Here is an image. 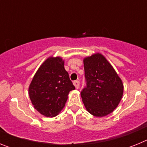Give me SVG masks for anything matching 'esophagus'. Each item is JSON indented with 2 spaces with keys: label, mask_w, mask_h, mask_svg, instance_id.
<instances>
[{
  "label": "esophagus",
  "mask_w": 147,
  "mask_h": 147,
  "mask_svg": "<svg viewBox=\"0 0 147 147\" xmlns=\"http://www.w3.org/2000/svg\"><path fill=\"white\" fill-rule=\"evenodd\" d=\"M74 85L75 88H76V89H78V88H80V82L78 81V80H76V81H74Z\"/></svg>",
  "instance_id": "34e87169"
}]
</instances>
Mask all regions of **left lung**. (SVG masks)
<instances>
[{
	"label": "left lung",
	"mask_w": 147,
	"mask_h": 147,
	"mask_svg": "<svg viewBox=\"0 0 147 147\" xmlns=\"http://www.w3.org/2000/svg\"><path fill=\"white\" fill-rule=\"evenodd\" d=\"M83 62L87 85L82 90L81 96L85 108L96 117L107 115L121 100V80L102 54H93Z\"/></svg>",
	"instance_id": "obj_1"
}]
</instances>
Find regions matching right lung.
Wrapping results in <instances>:
<instances>
[{
    "mask_svg": "<svg viewBox=\"0 0 147 147\" xmlns=\"http://www.w3.org/2000/svg\"><path fill=\"white\" fill-rule=\"evenodd\" d=\"M75 89L59 57L48 58L29 85L28 94L36 110L46 117H54L65 105L67 95Z\"/></svg>",
    "mask_w": 147,
    "mask_h": 147,
    "instance_id": "obj_1",
    "label": "right lung"
}]
</instances>
